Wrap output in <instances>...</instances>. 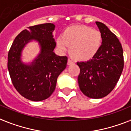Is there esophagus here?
<instances>
[{
    "instance_id": "esophagus-1",
    "label": "esophagus",
    "mask_w": 131,
    "mask_h": 131,
    "mask_svg": "<svg viewBox=\"0 0 131 131\" xmlns=\"http://www.w3.org/2000/svg\"><path fill=\"white\" fill-rule=\"evenodd\" d=\"M73 63H74V62L72 61V59H68V65H71V64H73Z\"/></svg>"
}]
</instances>
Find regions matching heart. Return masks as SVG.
<instances>
[{"label": "heart", "mask_w": 131, "mask_h": 131, "mask_svg": "<svg viewBox=\"0 0 131 131\" xmlns=\"http://www.w3.org/2000/svg\"><path fill=\"white\" fill-rule=\"evenodd\" d=\"M100 31L87 26L76 25L67 28L57 39V44L61 50L68 51L77 60L88 61L93 58L102 44Z\"/></svg>", "instance_id": "heart-1"}]
</instances>
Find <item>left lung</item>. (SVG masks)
I'll return each mask as SVG.
<instances>
[{
    "mask_svg": "<svg viewBox=\"0 0 131 131\" xmlns=\"http://www.w3.org/2000/svg\"><path fill=\"white\" fill-rule=\"evenodd\" d=\"M102 35V44L92 59L77 62L80 68V90L91 98H101L114 89L124 68L123 49L116 35L104 24L96 22Z\"/></svg>",
    "mask_w": 131,
    "mask_h": 131,
    "instance_id": "8db88e82",
    "label": "left lung"
}]
</instances>
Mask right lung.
I'll list each match as a JSON object with an SVG mask.
<instances>
[{
  "label": "right lung",
  "instance_id": "obj_1",
  "mask_svg": "<svg viewBox=\"0 0 131 131\" xmlns=\"http://www.w3.org/2000/svg\"><path fill=\"white\" fill-rule=\"evenodd\" d=\"M52 23L38 24L24 29L15 38L8 53L7 68L12 83L20 95L32 101L48 98L55 90L59 75L66 68L68 57L54 53L56 42ZM33 40L40 51L32 62L21 61L22 50Z\"/></svg>",
  "mask_w": 131,
  "mask_h": 131
}]
</instances>
